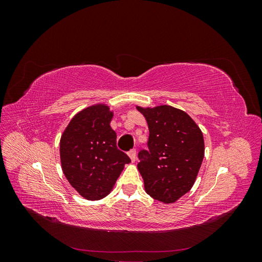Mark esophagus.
<instances>
[{
    "label": "esophagus",
    "mask_w": 262,
    "mask_h": 262,
    "mask_svg": "<svg viewBox=\"0 0 262 262\" xmlns=\"http://www.w3.org/2000/svg\"><path fill=\"white\" fill-rule=\"evenodd\" d=\"M129 157L131 158V162L134 163L137 161V150L136 149H130L129 153H128Z\"/></svg>",
    "instance_id": "1"
}]
</instances>
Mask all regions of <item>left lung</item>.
<instances>
[{"label": "left lung", "instance_id": "8db88e82", "mask_svg": "<svg viewBox=\"0 0 262 262\" xmlns=\"http://www.w3.org/2000/svg\"><path fill=\"white\" fill-rule=\"evenodd\" d=\"M149 130L148 150L139 153L138 169L147 194L173 203L192 188L204 157L199 126L184 110L168 105L137 106Z\"/></svg>", "mask_w": 262, "mask_h": 262}]
</instances>
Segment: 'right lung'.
Returning a JSON list of instances; mask_svg holds the SVG:
<instances>
[{
  "mask_svg": "<svg viewBox=\"0 0 262 262\" xmlns=\"http://www.w3.org/2000/svg\"><path fill=\"white\" fill-rule=\"evenodd\" d=\"M114 113L96 104L77 113L63 131L60 160L70 185L86 200H100L112 191L131 160L117 147L110 126Z\"/></svg>",
  "mask_w": 262,
  "mask_h": 262,
  "instance_id": "right-lung-1",
  "label": "right lung"
}]
</instances>
